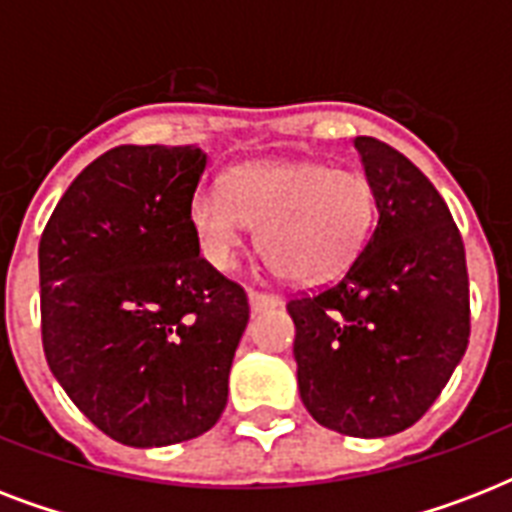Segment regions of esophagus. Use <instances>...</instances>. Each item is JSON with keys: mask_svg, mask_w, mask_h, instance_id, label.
Returning a JSON list of instances; mask_svg holds the SVG:
<instances>
[{"mask_svg": "<svg viewBox=\"0 0 512 512\" xmlns=\"http://www.w3.org/2000/svg\"><path fill=\"white\" fill-rule=\"evenodd\" d=\"M284 303L279 295H268V292H257V289H249V308L252 313L268 311V308H279Z\"/></svg>", "mask_w": 512, "mask_h": 512, "instance_id": "obj_1", "label": "esophagus"}]
</instances>
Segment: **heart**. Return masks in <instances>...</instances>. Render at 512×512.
Segmentation results:
<instances>
[{
	"instance_id": "1",
	"label": "heart",
	"mask_w": 512,
	"mask_h": 512,
	"mask_svg": "<svg viewBox=\"0 0 512 512\" xmlns=\"http://www.w3.org/2000/svg\"><path fill=\"white\" fill-rule=\"evenodd\" d=\"M188 220L217 268L236 263L247 223L265 260L287 279L340 273L364 249L374 223V193L364 175L321 162H249L225 175V191L201 185Z\"/></svg>"
}]
</instances>
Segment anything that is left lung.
<instances>
[{
	"label": "left lung",
	"instance_id": "1",
	"mask_svg": "<svg viewBox=\"0 0 512 512\" xmlns=\"http://www.w3.org/2000/svg\"><path fill=\"white\" fill-rule=\"evenodd\" d=\"M377 225L340 281L292 297L297 385L319 425L353 438L401 433L465 356L470 289L452 212L404 154L353 140Z\"/></svg>",
	"mask_w": 512,
	"mask_h": 512
}]
</instances>
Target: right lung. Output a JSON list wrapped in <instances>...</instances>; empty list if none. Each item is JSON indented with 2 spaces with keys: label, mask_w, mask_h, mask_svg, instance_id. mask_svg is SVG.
I'll return each mask as SVG.
<instances>
[{
  "label": "right lung",
  "mask_w": 512,
  "mask_h": 512,
  "mask_svg": "<svg viewBox=\"0 0 512 512\" xmlns=\"http://www.w3.org/2000/svg\"><path fill=\"white\" fill-rule=\"evenodd\" d=\"M196 146H116L68 185L39 241L42 345L84 417L151 449L207 433L249 321L244 289L199 255Z\"/></svg>",
  "instance_id": "right-lung-1"
}]
</instances>
